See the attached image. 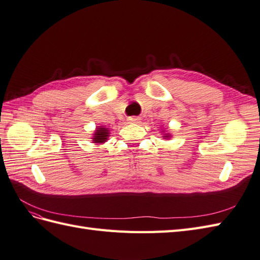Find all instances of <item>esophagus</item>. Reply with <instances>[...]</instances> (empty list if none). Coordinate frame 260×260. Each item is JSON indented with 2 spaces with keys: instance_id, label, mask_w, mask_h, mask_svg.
Segmentation results:
<instances>
[{
  "instance_id": "esophagus-1",
  "label": "esophagus",
  "mask_w": 260,
  "mask_h": 260,
  "mask_svg": "<svg viewBox=\"0 0 260 260\" xmlns=\"http://www.w3.org/2000/svg\"><path fill=\"white\" fill-rule=\"evenodd\" d=\"M139 117H137V116H133V117H129V121L131 122H133V123H138L139 122Z\"/></svg>"
}]
</instances>
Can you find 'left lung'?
<instances>
[{
  "label": "left lung",
  "instance_id": "obj_1",
  "mask_svg": "<svg viewBox=\"0 0 260 260\" xmlns=\"http://www.w3.org/2000/svg\"><path fill=\"white\" fill-rule=\"evenodd\" d=\"M166 137H167V136H166Z\"/></svg>",
  "mask_w": 260,
  "mask_h": 260
}]
</instances>
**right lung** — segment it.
Returning a JSON list of instances; mask_svg holds the SVG:
<instances>
[{"instance_id":"add662e5","label":"right lung","mask_w":260,"mask_h":260,"mask_svg":"<svg viewBox=\"0 0 260 260\" xmlns=\"http://www.w3.org/2000/svg\"><path fill=\"white\" fill-rule=\"evenodd\" d=\"M109 136V131L108 128L104 127H98L94 134V138H93V142L94 143H104Z\"/></svg>"}]
</instances>
